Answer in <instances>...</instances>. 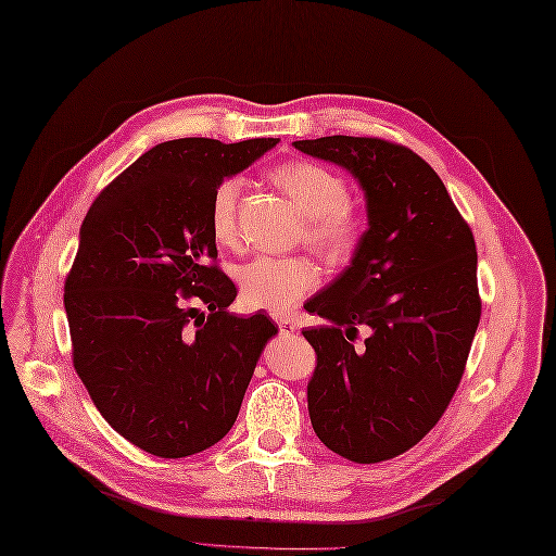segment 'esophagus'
Returning <instances> with one entry per match:
<instances>
[{"label":"esophagus","mask_w":556,"mask_h":556,"mask_svg":"<svg viewBox=\"0 0 556 556\" xmlns=\"http://www.w3.org/2000/svg\"><path fill=\"white\" fill-rule=\"evenodd\" d=\"M276 324H278V328H280L282 334H292L294 328H296V324H294L292 319H289V316H276Z\"/></svg>","instance_id":"34e87169"}]
</instances>
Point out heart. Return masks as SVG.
<instances>
[{"mask_svg": "<svg viewBox=\"0 0 556 556\" xmlns=\"http://www.w3.org/2000/svg\"><path fill=\"white\" fill-rule=\"evenodd\" d=\"M271 180L307 217L305 240L328 260L349 257L362 237V222L349 205V182L337 172L309 161L285 163L271 172ZM242 180H222L210 199V232L215 242L230 247L237 240V205ZM242 301L255 309L287 312L319 285V267L305 257L257 255L237 269Z\"/></svg>", "mask_w": 556, "mask_h": 556, "instance_id": "heart-1", "label": "heart"}]
</instances>
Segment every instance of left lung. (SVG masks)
Returning a JSON list of instances; mask_svg holds the SVG:
<instances>
[{
	"mask_svg": "<svg viewBox=\"0 0 556 556\" xmlns=\"http://www.w3.org/2000/svg\"><path fill=\"white\" fill-rule=\"evenodd\" d=\"M294 147L351 172L368 217L349 267L305 303L328 321L303 330L316 353L312 428L351 462L399 457L437 426L464 376L482 314L472 232L407 147L351 136Z\"/></svg>",
	"mask_w": 556,
	"mask_h": 556,
	"instance_id": "8db88e82",
	"label": "left lung"
}]
</instances>
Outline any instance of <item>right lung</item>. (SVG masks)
I'll return each instance as SVG.
<instances>
[{"label": "right lung", "instance_id": "obj_1", "mask_svg": "<svg viewBox=\"0 0 556 556\" xmlns=\"http://www.w3.org/2000/svg\"><path fill=\"white\" fill-rule=\"evenodd\" d=\"M276 144H155L97 197L78 232L65 280L74 368L111 428L155 457H188L228 434L278 332L269 316L228 312L237 289L210 264L207 222L217 185Z\"/></svg>", "mask_w": 556, "mask_h": 556}]
</instances>
